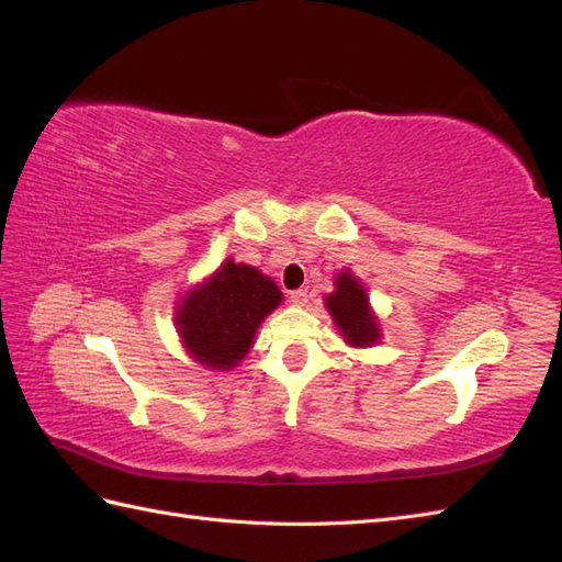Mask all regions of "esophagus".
Returning a JSON list of instances; mask_svg holds the SVG:
<instances>
[{"instance_id":"esophagus-1","label":"esophagus","mask_w":562,"mask_h":562,"mask_svg":"<svg viewBox=\"0 0 562 562\" xmlns=\"http://www.w3.org/2000/svg\"><path fill=\"white\" fill-rule=\"evenodd\" d=\"M307 300H310V293L304 291V288H300V291L291 293V302L297 304V307H304V304H307Z\"/></svg>"}]
</instances>
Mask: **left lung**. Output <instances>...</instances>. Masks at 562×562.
<instances>
[{
  "label": "left lung",
  "instance_id": "1",
  "mask_svg": "<svg viewBox=\"0 0 562 562\" xmlns=\"http://www.w3.org/2000/svg\"><path fill=\"white\" fill-rule=\"evenodd\" d=\"M326 307L335 318V326L351 347H372L380 342V323L372 314L366 288L349 271H339L335 291L326 297Z\"/></svg>",
  "mask_w": 562,
  "mask_h": 562
}]
</instances>
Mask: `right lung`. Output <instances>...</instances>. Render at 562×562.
Masks as SVG:
<instances>
[{
  "label": "right lung",
  "instance_id": "right-lung-1",
  "mask_svg": "<svg viewBox=\"0 0 562 562\" xmlns=\"http://www.w3.org/2000/svg\"><path fill=\"white\" fill-rule=\"evenodd\" d=\"M281 300L279 285L260 269L227 260L180 300L176 326L196 363L229 370L241 363L255 330Z\"/></svg>",
  "mask_w": 562,
  "mask_h": 562
}]
</instances>
